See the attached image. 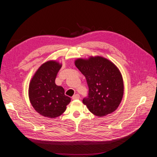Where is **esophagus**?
I'll use <instances>...</instances> for the list:
<instances>
[{
  "label": "esophagus",
  "mask_w": 157,
  "mask_h": 157,
  "mask_svg": "<svg viewBox=\"0 0 157 157\" xmlns=\"http://www.w3.org/2000/svg\"><path fill=\"white\" fill-rule=\"evenodd\" d=\"M79 98H80V96H79V94H75V96H73L72 97V99H79Z\"/></svg>",
  "instance_id": "obj_1"
}]
</instances>
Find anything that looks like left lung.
<instances>
[{"label":"left lung","mask_w":157,"mask_h":157,"mask_svg":"<svg viewBox=\"0 0 157 157\" xmlns=\"http://www.w3.org/2000/svg\"><path fill=\"white\" fill-rule=\"evenodd\" d=\"M75 63L86 79L88 96L82 102L89 111L98 117L115 111L124 93L122 75L115 65L99 56L78 59Z\"/></svg>","instance_id":"1"}]
</instances>
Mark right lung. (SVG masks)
I'll use <instances>...</instances> for the list:
<instances>
[{
    "mask_svg": "<svg viewBox=\"0 0 157 157\" xmlns=\"http://www.w3.org/2000/svg\"><path fill=\"white\" fill-rule=\"evenodd\" d=\"M61 65L55 61L42 64L32 78L29 97L32 106L41 115L51 118L60 116L71 101L65 90L57 86L55 80Z\"/></svg>",
    "mask_w": 157,
    "mask_h": 157,
    "instance_id": "right-lung-1",
    "label": "right lung"
}]
</instances>
